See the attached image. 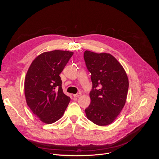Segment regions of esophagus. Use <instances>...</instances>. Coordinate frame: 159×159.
Returning <instances> with one entry per match:
<instances>
[{
  "mask_svg": "<svg viewBox=\"0 0 159 159\" xmlns=\"http://www.w3.org/2000/svg\"><path fill=\"white\" fill-rule=\"evenodd\" d=\"M81 95V93H77V94H74L73 95H74V98H78V97H80Z\"/></svg>",
  "mask_w": 159,
  "mask_h": 159,
  "instance_id": "esophagus-1",
  "label": "esophagus"
}]
</instances>
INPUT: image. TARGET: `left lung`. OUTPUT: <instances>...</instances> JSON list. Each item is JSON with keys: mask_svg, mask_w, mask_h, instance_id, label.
<instances>
[{"mask_svg": "<svg viewBox=\"0 0 159 159\" xmlns=\"http://www.w3.org/2000/svg\"><path fill=\"white\" fill-rule=\"evenodd\" d=\"M84 60L91 73V103L85 111L88 119L99 126L112 123L126 102L129 80L122 65L109 53L86 50Z\"/></svg>", "mask_w": 159, "mask_h": 159, "instance_id": "8db88e82", "label": "left lung"}]
</instances>
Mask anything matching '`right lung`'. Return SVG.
<instances>
[{
	"mask_svg": "<svg viewBox=\"0 0 159 159\" xmlns=\"http://www.w3.org/2000/svg\"><path fill=\"white\" fill-rule=\"evenodd\" d=\"M74 52H45L30 64L25 80L26 103L41 121L52 124L60 119L70 102L61 88L59 75Z\"/></svg>",
	"mask_w": 159,
	"mask_h": 159,
	"instance_id": "obj_1",
	"label": "right lung"
}]
</instances>
